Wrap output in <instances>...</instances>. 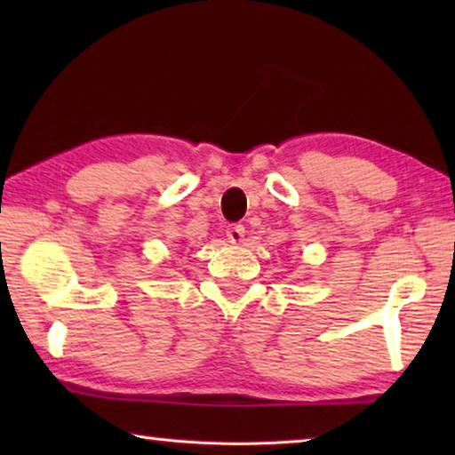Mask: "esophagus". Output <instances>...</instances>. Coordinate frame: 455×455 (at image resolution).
Instances as JSON below:
<instances>
[{"label": "esophagus", "mask_w": 455, "mask_h": 455, "mask_svg": "<svg viewBox=\"0 0 455 455\" xmlns=\"http://www.w3.org/2000/svg\"><path fill=\"white\" fill-rule=\"evenodd\" d=\"M227 236L230 243H243V236H244V227L243 225H230L227 228Z\"/></svg>", "instance_id": "1"}]
</instances>
